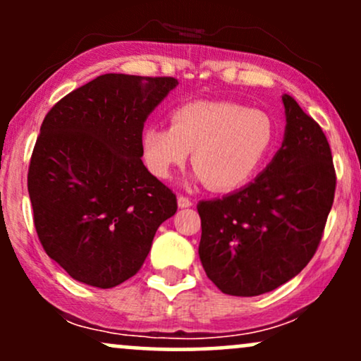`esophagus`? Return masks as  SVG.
<instances>
[{
	"instance_id": "obj_1",
	"label": "esophagus",
	"mask_w": 361,
	"mask_h": 361,
	"mask_svg": "<svg viewBox=\"0 0 361 361\" xmlns=\"http://www.w3.org/2000/svg\"><path fill=\"white\" fill-rule=\"evenodd\" d=\"M193 205V202L190 200L188 197H183V195H180V197H178V207H180V209H188V207H192Z\"/></svg>"
}]
</instances>
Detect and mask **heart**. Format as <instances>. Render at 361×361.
Returning <instances> with one entry per match:
<instances>
[{"mask_svg": "<svg viewBox=\"0 0 361 361\" xmlns=\"http://www.w3.org/2000/svg\"><path fill=\"white\" fill-rule=\"evenodd\" d=\"M276 128L263 110L231 102H192L171 114V127L149 123L140 134L142 161L168 180L192 152L193 178L214 190H234L251 180L270 157Z\"/></svg>", "mask_w": 361, "mask_h": 361, "instance_id": "b5f03b06", "label": "heart"}]
</instances>
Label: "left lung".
<instances>
[{"label": "left lung", "mask_w": 361, "mask_h": 361, "mask_svg": "<svg viewBox=\"0 0 361 361\" xmlns=\"http://www.w3.org/2000/svg\"><path fill=\"white\" fill-rule=\"evenodd\" d=\"M281 147L255 181L198 202L202 267L227 295L271 292L304 270L322 238L336 173L324 132L290 94Z\"/></svg>", "instance_id": "8db88e82"}]
</instances>
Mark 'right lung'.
Returning <instances> with one entry per match:
<instances>
[{"instance_id": "1", "label": "right lung", "mask_w": 361, "mask_h": 361, "mask_svg": "<svg viewBox=\"0 0 361 361\" xmlns=\"http://www.w3.org/2000/svg\"><path fill=\"white\" fill-rule=\"evenodd\" d=\"M178 81L102 74L45 115L28 168L34 224L69 276L111 288L134 276L176 195L147 171L140 134Z\"/></svg>"}]
</instances>
